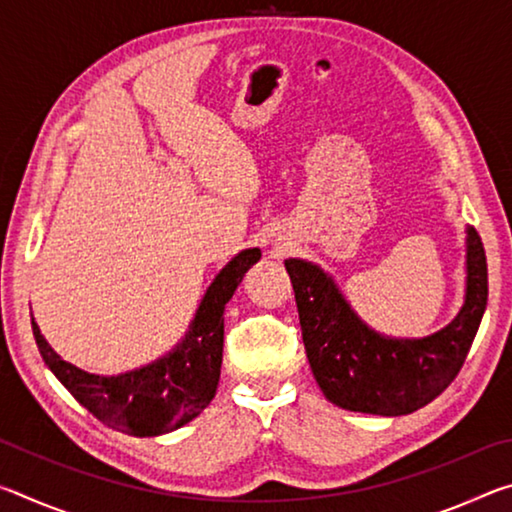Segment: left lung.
Instances as JSON below:
<instances>
[{"label": "left lung", "instance_id": "8db88e82", "mask_svg": "<svg viewBox=\"0 0 512 512\" xmlns=\"http://www.w3.org/2000/svg\"><path fill=\"white\" fill-rule=\"evenodd\" d=\"M311 372L329 402L348 411L406 415L445 391L461 372L488 302V262L467 228V293L452 323L427 339H386L361 323L318 266L287 259Z\"/></svg>", "mask_w": 512, "mask_h": 512}]
</instances>
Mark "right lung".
<instances>
[{
	"instance_id": "add662e5",
	"label": "right lung",
	"mask_w": 512,
	"mask_h": 512,
	"mask_svg": "<svg viewBox=\"0 0 512 512\" xmlns=\"http://www.w3.org/2000/svg\"><path fill=\"white\" fill-rule=\"evenodd\" d=\"M259 257V248L241 250L207 289L185 341L149 366L117 377L90 375L60 359L31 320L42 359L74 400L110 429L144 438L183 427L212 402L223 361V311Z\"/></svg>"
}]
</instances>
